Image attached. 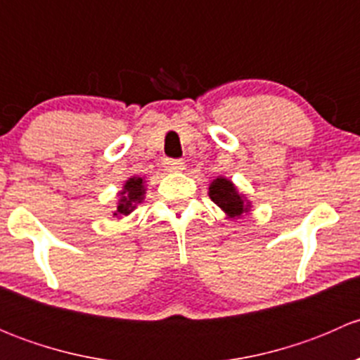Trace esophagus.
I'll return each mask as SVG.
<instances>
[{
  "label": "esophagus",
  "mask_w": 360,
  "mask_h": 360,
  "mask_svg": "<svg viewBox=\"0 0 360 360\" xmlns=\"http://www.w3.org/2000/svg\"><path fill=\"white\" fill-rule=\"evenodd\" d=\"M163 167H165V170H169V172H179V170L184 169V162L179 158H167L165 162H163Z\"/></svg>",
  "instance_id": "1"
}]
</instances>
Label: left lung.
I'll list each match as a JSON object with an SVG mask.
<instances>
[{"instance_id":"left-lung-1","label":"left lung","mask_w":360,"mask_h":360,"mask_svg":"<svg viewBox=\"0 0 360 360\" xmlns=\"http://www.w3.org/2000/svg\"><path fill=\"white\" fill-rule=\"evenodd\" d=\"M209 197L228 217H233V219L240 217L244 212H249L250 209V202H248V198L238 193L235 184L223 176L216 177L210 183Z\"/></svg>"}]
</instances>
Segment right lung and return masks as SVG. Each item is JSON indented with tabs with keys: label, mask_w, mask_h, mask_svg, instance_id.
<instances>
[{
	"label": "right lung",
	"mask_w": 360,
	"mask_h": 360,
	"mask_svg": "<svg viewBox=\"0 0 360 360\" xmlns=\"http://www.w3.org/2000/svg\"><path fill=\"white\" fill-rule=\"evenodd\" d=\"M144 193H146V188H144V179L143 177L132 176L125 181L123 184V190L120 191V200L116 205V210L112 212L115 217L129 216L134 209H136L137 203L144 200Z\"/></svg>",
	"instance_id": "add662e5"
}]
</instances>
